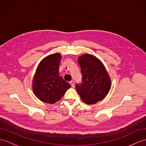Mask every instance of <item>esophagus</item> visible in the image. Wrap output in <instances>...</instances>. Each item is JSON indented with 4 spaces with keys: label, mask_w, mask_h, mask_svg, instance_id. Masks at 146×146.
I'll list each match as a JSON object with an SVG mask.
<instances>
[{
    "label": "esophagus",
    "mask_w": 146,
    "mask_h": 146,
    "mask_svg": "<svg viewBox=\"0 0 146 146\" xmlns=\"http://www.w3.org/2000/svg\"><path fill=\"white\" fill-rule=\"evenodd\" d=\"M70 84H71V85H72V87H73V86H74V81H70Z\"/></svg>",
    "instance_id": "esophagus-1"
}]
</instances>
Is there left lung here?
Returning <instances> with one entry per match:
<instances>
[{"label":"left lung","instance_id":"obj_1","mask_svg":"<svg viewBox=\"0 0 146 146\" xmlns=\"http://www.w3.org/2000/svg\"><path fill=\"white\" fill-rule=\"evenodd\" d=\"M82 80L76 84L81 100L87 104H95L107 95L111 88L110 76L103 64L96 57L86 54L79 57Z\"/></svg>","mask_w":146,"mask_h":146}]
</instances>
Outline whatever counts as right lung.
I'll return each mask as SVG.
<instances>
[{"mask_svg":"<svg viewBox=\"0 0 146 146\" xmlns=\"http://www.w3.org/2000/svg\"><path fill=\"white\" fill-rule=\"evenodd\" d=\"M60 54L45 57L40 63L33 81L35 96L43 102L53 104L60 100L71 84L59 75Z\"/></svg>","mask_w":146,"mask_h":146,"instance_id":"right-lung-1","label":"right lung"}]
</instances>
